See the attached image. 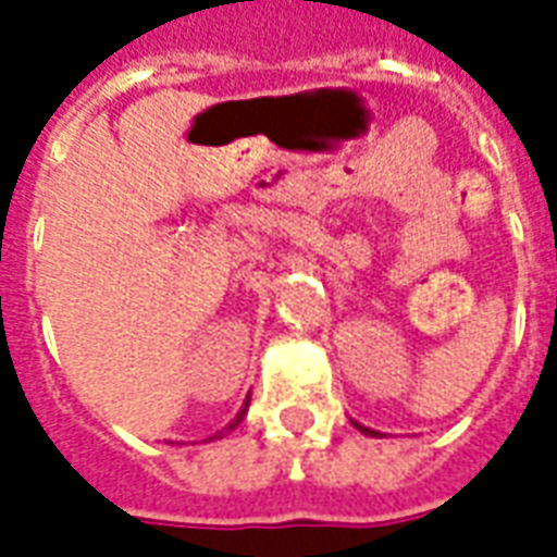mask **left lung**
<instances>
[{"mask_svg": "<svg viewBox=\"0 0 557 557\" xmlns=\"http://www.w3.org/2000/svg\"><path fill=\"white\" fill-rule=\"evenodd\" d=\"M355 426H358V430H361L363 435H379V432H375V430H370V426H361V423H355Z\"/></svg>", "mask_w": 557, "mask_h": 557, "instance_id": "obj_1", "label": "left lung"}]
</instances>
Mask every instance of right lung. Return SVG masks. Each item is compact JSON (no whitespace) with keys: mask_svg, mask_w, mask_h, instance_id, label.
I'll return each mask as SVG.
<instances>
[{"mask_svg":"<svg viewBox=\"0 0 557 557\" xmlns=\"http://www.w3.org/2000/svg\"><path fill=\"white\" fill-rule=\"evenodd\" d=\"M247 406H250V403H244V406H242V411H238V414H235V420H230V426H223V430H220V432H214V435H208L206 442H214V438H223V435H230V432L235 430V426H238V423H242V420H244V414H247Z\"/></svg>","mask_w":557,"mask_h":557,"instance_id":"add662e5","label":"right lung"}]
</instances>
